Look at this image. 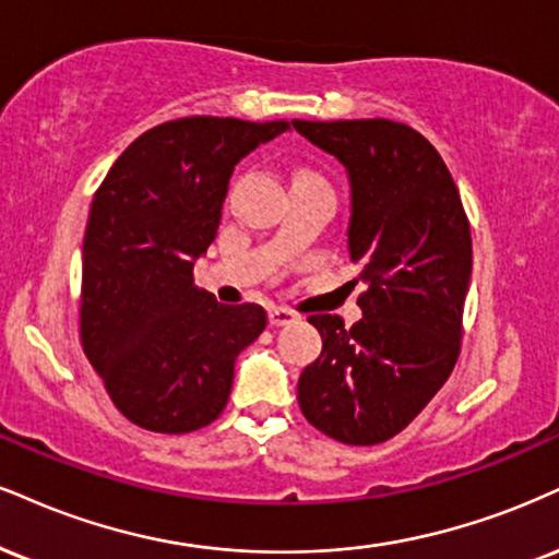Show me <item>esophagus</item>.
<instances>
[{
	"label": "esophagus",
	"mask_w": 559,
	"mask_h": 559,
	"mask_svg": "<svg viewBox=\"0 0 559 559\" xmlns=\"http://www.w3.org/2000/svg\"><path fill=\"white\" fill-rule=\"evenodd\" d=\"M267 318H271V325L281 328V325H292V322L299 320L297 312H292V309H284V307H273L271 312H267Z\"/></svg>",
	"instance_id": "34e87169"
}]
</instances>
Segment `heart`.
<instances>
[{
  "label": "heart",
  "mask_w": 559,
  "mask_h": 559,
  "mask_svg": "<svg viewBox=\"0 0 559 559\" xmlns=\"http://www.w3.org/2000/svg\"><path fill=\"white\" fill-rule=\"evenodd\" d=\"M299 174H309V171H299Z\"/></svg>",
  "instance_id": "obj_1"
}]
</instances>
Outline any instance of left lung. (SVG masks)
<instances>
[{
  "instance_id": "8db88e82",
  "label": "left lung",
  "mask_w": 559,
  "mask_h": 559,
  "mask_svg": "<svg viewBox=\"0 0 559 559\" xmlns=\"http://www.w3.org/2000/svg\"><path fill=\"white\" fill-rule=\"evenodd\" d=\"M294 130L346 166L348 254L361 320L309 314L322 352L299 374L312 427L346 445H378L416 419L461 354L472 228L445 160L425 134L390 119L305 122Z\"/></svg>"
}]
</instances>
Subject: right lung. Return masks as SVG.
<instances>
[{
    "mask_svg": "<svg viewBox=\"0 0 559 559\" xmlns=\"http://www.w3.org/2000/svg\"><path fill=\"white\" fill-rule=\"evenodd\" d=\"M286 130L284 119H174L140 134L100 181L83 239L80 341L132 425L185 435L226 408L234 361L267 314L218 305L192 267L218 231L234 166Z\"/></svg>",
    "mask_w": 559,
    "mask_h": 559,
    "instance_id": "obj_1",
    "label": "right lung"
}]
</instances>
